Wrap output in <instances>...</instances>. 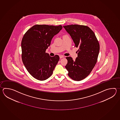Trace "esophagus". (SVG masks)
<instances>
[{
  "label": "esophagus",
  "instance_id": "34e87169",
  "mask_svg": "<svg viewBox=\"0 0 120 120\" xmlns=\"http://www.w3.org/2000/svg\"><path fill=\"white\" fill-rule=\"evenodd\" d=\"M64 56H63V55H60V59H61V58H64Z\"/></svg>",
  "mask_w": 120,
  "mask_h": 120
}]
</instances>
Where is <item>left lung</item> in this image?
<instances>
[{
  "label": "left lung",
  "instance_id": "left-lung-1",
  "mask_svg": "<svg viewBox=\"0 0 120 120\" xmlns=\"http://www.w3.org/2000/svg\"><path fill=\"white\" fill-rule=\"evenodd\" d=\"M63 27L71 36L75 47L79 48L75 60L66 57L65 68L71 79L81 81L90 74L97 63L100 44L94 32L87 26L72 24Z\"/></svg>",
  "mask_w": 120,
  "mask_h": 120
}]
</instances>
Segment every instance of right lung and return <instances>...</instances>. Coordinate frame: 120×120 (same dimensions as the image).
<instances>
[{"label":"right lung","mask_w":120,"mask_h":120,"mask_svg":"<svg viewBox=\"0 0 120 120\" xmlns=\"http://www.w3.org/2000/svg\"><path fill=\"white\" fill-rule=\"evenodd\" d=\"M63 26L35 25L26 32L21 41V57L29 73L35 79L44 81L53 73L60 57L50 56L45 52L51 40Z\"/></svg>","instance_id":"1"}]
</instances>
